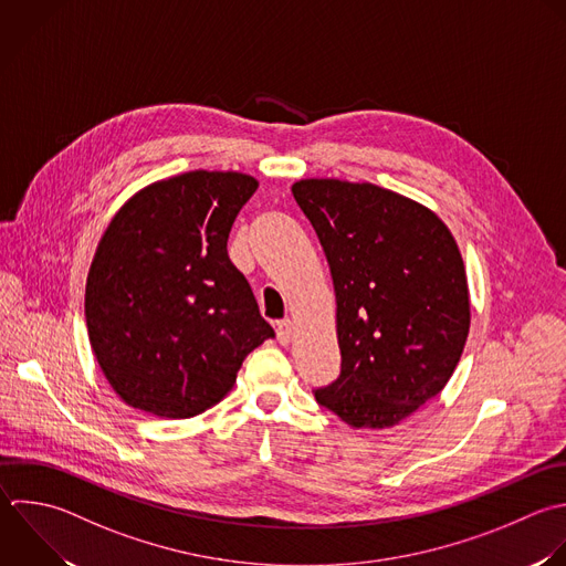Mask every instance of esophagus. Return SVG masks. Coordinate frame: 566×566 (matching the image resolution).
I'll list each match as a JSON object with an SVG mask.
<instances>
[{
	"instance_id": "esophagus-1",
	"label": "esophagus",
	"mask_w": 566,
	"mask_h": 566,
	"mask_svg": "<svg viewBox=\"0 0 566 566\" xmlns=\"http://www.w3.org/2000/svg\"><path fill=\"white\" fill-rule=\"evenodd\" d=\"M294 323L290 321V318H285V321H281L279 325H276V338H279V343L281 345H287V343H292V338H294Z\"/></svg>"
}]
</instances>
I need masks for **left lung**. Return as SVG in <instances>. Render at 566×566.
<instances>
[{
    "mask_svg": "<svg viewBox=\"0 0 566 566\" xmlns=\"http://www.w3.org/2000/svg\"><path fill=\"white\" fill-rule=\"evenodd\" d=\"M336 292L340 376L316 400L354 429H387L449 382L471 323L464 263L429 208L378 188L301 179Z\"/></svg>",
    "mask_w": 566,
    "mask_h": 566,
    "instance_id": "obj_1",
    "label": "left lung"
}]
</instances>
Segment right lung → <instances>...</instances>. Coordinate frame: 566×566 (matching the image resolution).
I'll list each match as a JSON object with an SVG mask.
<instances>
[{
	"instance_id": "add662e5",
	"label": "right lung",
	"mask_w": 566,
	"mask_h": 566,
	"mask_svg": "<svg viewBox=\"0 0 566 566\" xmlns=\"http://www.w3.org/2000/svg\"><path fill=\"white\" fill-rule=\"evenodd\" d=\"M259 181L192 170L146 186L106 228L86 281V325L117 396L159 418H192L274 336L228 237Z\"/></svg>"
}]
</instances>
